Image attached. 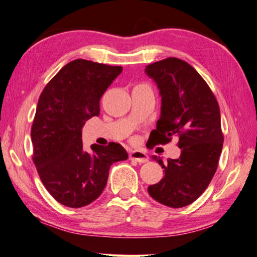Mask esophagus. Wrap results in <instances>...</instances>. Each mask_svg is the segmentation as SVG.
Returning <instances> with one entry per match:
<instances>
[{
	"label": "esophagus",
	"instance_id": "obj_1",
	"mask_svg": "<svg viewBox=\"0 0 257 257\" xmlns=\"http://www.w3.org/2000/svg\"><path fill=\"white\" fill-rule=\"evenodd\" d=\"M130 160H133V161H137L139 163H145L148 162V154L143 152V151H140V150H133V151L130 152Z\"/></svg>",
	"mask_w": 257,
	"mask_h": 257
}]
</instances>
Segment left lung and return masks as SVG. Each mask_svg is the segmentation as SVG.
I'll return each mask as SVG.
<instances>
[{
    "instance_id": "obj_1",
    "label": "left lung",
    "mask_w": 257,
    "mask_h": 257,
    "mask_svg": "<svg viewBox=\"0 0 257 257\" xmlns=\"http://www.w3.org/2000/svg\"><path fill=\"white\" fill-rule=\"evenodd\" d=\"M145 72L161 96L151 143L167 144L177 138L181 149L180 157L167 162L153 157L164 169V177L148 191L160 204L186 207L202 195L218 167L224 143L218 101L197 70L178 58L154 62Z\"/></svg>"
}]
</instances>
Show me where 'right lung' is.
<instances>
[{
  "label": "right lung",
  "mask_w": 257,
  "mask_h": 257,
  "mask_svg": "<svg viewBox=\"0 0 257 257\" xmlns=\"http://www.w3.org/2000/svg\"><path fill=\"white\" fill-rule=\"evenodd\" d=\"M123 68L76 59L57 72L39 97L31 127L33 163L43 186L61 205L80 208L97 199L114 162L128 158L122 145L84 151L81 128L99 115L100 97Z\"/></svg>",
  "instance_id": "1"
}]
</instances>
